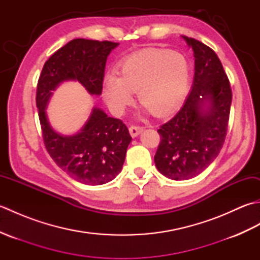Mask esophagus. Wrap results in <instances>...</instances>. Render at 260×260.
<instances>
[{
    "instance_id": "1",
    "label": "esophagus",
    "mask_w": 260,
    "mask_h": 260,
    "mask_svg": "<svg viewBox=\"0 0 260 260\" xmlns=\"http://www.w3.org/2000/svg\"><path fill=\"white\" fill-rule=\"evenodd\" d=\"M144 127L139 126V125H132L129 127V134L132 135V137H136L139 134H141Z\"/></svg>"
}]
</instances>
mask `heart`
I'll use <instances>...</instances> for the list:
<instances>
[{
	"mask_svg": "<svg viewBox=\"0 0 260 260\" xmlns=\"http://www.w3.org/2000/svg\"><path fill=\"white\" fill-rule=\"evenodd\" d=\"M119 73L120 76L108 74L103 87L105 102L114 114H123L134 103L139 90V101L153 114L163 116L183 99L190 68L183 54L150 48L127 57Z\"/></svg>",
	"mask_w": 260,
	"mask_h": 260,
	"instance_id": "b5f03b06",
	"label": "heart"
}]
</instances>
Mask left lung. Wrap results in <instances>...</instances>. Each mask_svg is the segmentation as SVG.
<instances>
[{"mask_svg": "<svg viewBox=\"0 0 260 260\" xmlns=\"http://www.w3.org/2000/svg\"><path fill=\"white\" fill-rule=\"evenodd\" d=\"M183 38L194 52V80L178 114L157 129L161 142L154 156L159 172L175 181L194 178L218 156L233 101L229 79L215 52L196 39Z\"/></svg>", "mask_w": 260, "mask_h": 260, "instance_id": "left-lung-1", "label": "left lung"}]
</instances>
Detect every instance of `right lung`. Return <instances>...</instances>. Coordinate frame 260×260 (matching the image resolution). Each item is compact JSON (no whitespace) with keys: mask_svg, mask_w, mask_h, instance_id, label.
Returning a JSON list of instances; mask_svg holds the SVG:
<instances>
[{"mask_svg":"<svg viewBox=\"0 0 260 260\" xmlns=\"http://www.w3.org/2000/svg\"><path fill=\"white\" fill-rule=\"evenodd\" d=\"M117 46L74 39L47 60L38 80L36 102L47 152L70 178L88 185L107 183L120 172L132 141L128 128L123 120L93 108L80 133L62 136L49 125L46 107L51 91L64 80H78L91 95H101L107 57Z\"/></svg>","mask_w":260,"mask_h":260,"instance_id":"add662e5","label":"right lung"}]
</instances>
